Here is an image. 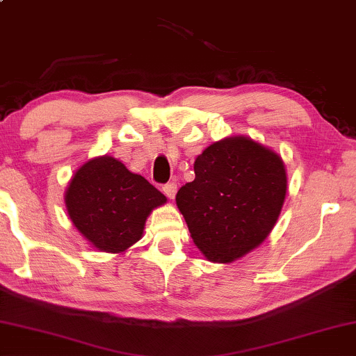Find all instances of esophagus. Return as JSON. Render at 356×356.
Returning a JSON list of instances; mask_svg holds the SVG:
<instances>
[{"mask_svg":"<svg viewBox=\"0 0 356 356\" xmlns=\"http://www.w3.org/2000/svg\"><path fill=\"white\" fill-rule=\"evenodd\" d=\"M162 191H164V194L168 197V199H175V194H177V183H167L162 186Z\"/></svg>","mask_w":356,"mask_h":356,"instance_id":"esophagus-1","label":"esophagus"}]
</instances>
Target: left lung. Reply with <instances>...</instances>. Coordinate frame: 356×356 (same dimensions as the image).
<instances>
[{"mask_svg": "<svg viewBox=\"0 0 356 356\" xmlns=\"http://www.w3.org/2000/svg\"><path fill=\"white\" fill-rule=\"evenodd\" d=\"M194 181L177 205L195 246L211 261L243 257L270 235L287 191L281 157L246 137L213 143L197 157Z\"/></svg>", "mask_w": 356, "mask_h": 356, "instance_id": "1", "label": "left lung"}]
</instances>
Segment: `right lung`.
Wrapping results in <instances>:
<instances>
[{"label": "right lung", "instance_id": "1", "mask_svg": "<svg viewBox=\"0 0 356 356\" xmlns=\"http://www.w3.org/2000/svg\"><path fill=\"white\" fill-rule=\"evenodd\" d=\"M165 195L113 157L86 162L66 191L69 218L92 246L123 252L142 238L145 220Z\"/></svg>", "mask_w": 356, "mask_h": 356}]
</instances>
